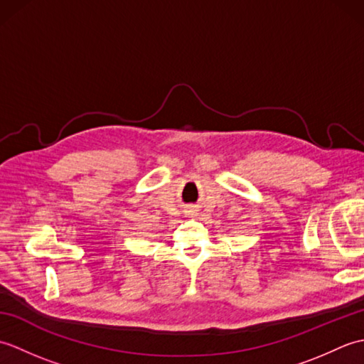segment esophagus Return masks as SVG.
<instances>
[{"mask_svg": "<svg viewBox=\"0 0 364 364\" xmlns=\"http://www.w3.org/2000/svg\"><path fill=\"white\" fill-rule=\"evenodd\" d=\"M188 215H191V218H192V215H196V211H192V210H189V211H188Z\"/></svg>", "mask_w": 364, "mask_h": 364, "instance_id": "esophagus-1", "label": "esophagus"}]
</instances>
